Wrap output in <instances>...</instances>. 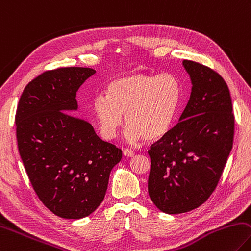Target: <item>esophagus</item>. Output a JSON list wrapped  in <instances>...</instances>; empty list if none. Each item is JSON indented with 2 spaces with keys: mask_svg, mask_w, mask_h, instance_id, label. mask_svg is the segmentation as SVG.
I'll return each mask as SVG.
<instances>
[{
  "mask_svg": "<svg viewBox=\"0 0 251 251\" xmlns=\"http://www.w3.org/2000/svg\"><path fill=\"white\" fill-rule=\"evenodd\" d=\"M123 153H124V156H126V157H133L134 154H135V152L133 151V150L131 149H124V151H123Z\"/></svg>",
  "mask_w": 251,
  "mask_h": 251,
  "instance_id": "esophagus-1",
  "label": "esophagus"
}]
</instances>
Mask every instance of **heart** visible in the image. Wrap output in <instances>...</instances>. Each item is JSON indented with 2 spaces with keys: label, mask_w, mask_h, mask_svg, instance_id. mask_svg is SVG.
Masks as SVG:
<instances>
[{
  "label": "heart",
  "mask_w": 251,
  "mask_h": 251,
  "mask_svg": "<svg viewBox=\"0 0 251 251\" xmlns=\"http://www.w3.org/2000/svg\"><path fill=\"white\" fill-rule=\"evenodd\" d=\"M183 95V84L176 75L131 72L113 79L105 94L94 99L93 114L105 139L116 137L125 115L127 141H153L171 130Z\"/></svg>",
  "instance_id": "b5f03b06"
}]
</instances>
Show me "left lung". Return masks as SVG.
Wrapping results in <instances>:
<instances>
[{"label":"left lung","instance_id":"obj_1","mask_svg":"<svg viewBox=\"0 0 251 251\" xmlns=\"http://www.w3.org/2000/svg\"><path fill=\"white\" fill-rule=\"evenodd\" d=\"M192 92L179 123L150 146L149 197L160 211L181 214L206 202L233 148L235 116L225 80L207 66L184 60Z\"/></svg>","mask_w":251,"mask_h":251}]
</instances>
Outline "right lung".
I'll list each match as a JSON object with an SVG mask.
<instances>
[{
	"label": "right lung",
	"mask_w": 251,
	"mask_h": 251,
	"mask_svg": "<svg viewBox=\"0 0 251 251\" xmlns=\"http://www.w3.org/2000/svg\"><path fill=\"white\" fill-rule=\"evenodd\" d=\"M94 69L47 70L25 86L15 124L18 151L40 201L69 220L90 215L102 203L122 150L104 141L88 121L75 116L76 91Z\"/></svg>",
	"instance_id": "1"
}]
</instances>
